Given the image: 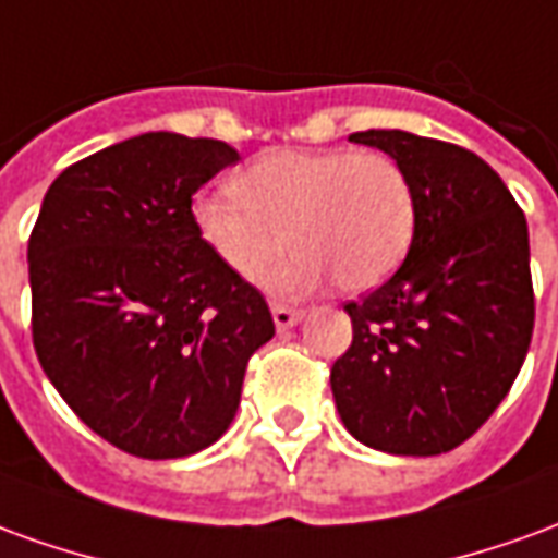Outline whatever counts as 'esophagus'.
<instances>
[{"mask_svg":"<svg viewBox=\"0 0 558 558\" xmlns=\"http://www.w3.org/2000/svg\"><path fill=\"white\" fill-rule=\"evenodd\" d=\"M271 316H275V326H278V331H287V328H292L299 319L304 316V311H299V307H290V304H280L275 302L271 304Z\"/></svg>","mask_w":558,"mask_h":558,"instance_id":"34e87169","label":"esophagus"}]
</instances>
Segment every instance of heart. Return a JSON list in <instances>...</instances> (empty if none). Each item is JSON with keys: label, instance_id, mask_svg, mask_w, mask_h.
<instances>
[{"label": "heart", "instance_id": "heart-1", "mask_svg": "<svg viewBox=\"0 0 558 558\" xmlns=\"http://www.w3.org/2000/svg\"><path fill=\"white\" fill-rule=\"evenodd\" d=\"M239 199L199 194L194 230L218 263L254 278L287 239L295 254L271 268V292L299 295L331 275L343 290H367L410 251L415 191L407 170L383 151L283 148L232 179Z\"/></svg>", "mask_w": 558, "mask_h": 558}]
</instances>
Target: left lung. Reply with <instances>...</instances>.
<instances>
[{
  "instance_id": "8db88e82",
  "label": "left lung",
  "mask_w": 558,
  "mask_h": 558,
  "mask_svg": "<svg viewBox=\"0 0 558 558\" xmlns=\"http://www.w3.org/2000/svg\"><path fill=\"white\" fill-rule=\"evenodd\" d=\"M352 143L398 160L415 191V232L391 278L343 311L350 350L331 367L347 430L388 454L466 442L502 403L532 340L526 218L490 163L407 131Z\"/></svg>"
}]
</instances>
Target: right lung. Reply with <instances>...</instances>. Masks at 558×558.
Returning <instances> with one entry per match:
<instances>
[{
    "label": "right lung",
    "instance_id": "1",
    "mask_svg": "<svg viewBox=\"0 0 558 558\" xmlns=\"http://www.w3.org/2000/svg\"><path fill=\"white\" fill-rule=\"evenodd\" d=\"M239 160L151 131L71 163L29 235L32 343L80 421L128 454L218 442L247 362L275 335L263 292L199 242L191 196Z\"/></svg>",
    "mask_w": 558,
    "mask_h": 558
}]
</instances>
